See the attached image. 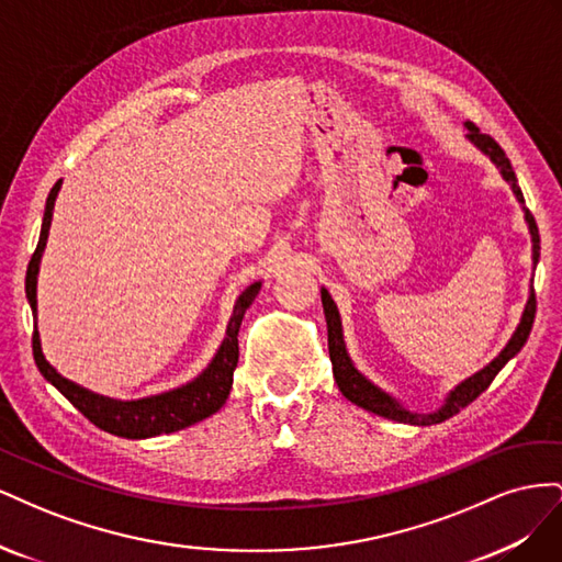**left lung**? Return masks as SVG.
I'll list each match as a JSON object with an SVG mask.
<instances>
[{"label":"left lung","instance_id":"8db88e82","mask_svg":"<svg viewBox=\"0 0 562 562\" xmlns=\"http://www.w3.org/2000/svg\"><path fill=\"white\" fill-rule=\"evenodd\" d=\"M467 128H469V133H467L469 140L475 147H479L481 151H485V155L497 164L504 180L512 184L516 199L520 203H525L522 192H520V187H518V180H516V173H514V168H512V161H508V157L504 155V149L495 143V138H492V135L481 133L479 128H475V124L467 122ZM525 220H527V225H530L532 258H535V265H537L539 262V229H537V223H535L532 213L527 211V209H525ZM321 302H323V312H326V321H328V351H330V361H333V375H335V382H337L339 391H342V394H345V398H349L351 403L361 405V407H366V411L375 413L380 417L396 419V422H407V424H422V427H427V424L446 422V419H450L452 415H457L459 411H462V407H467L471 401L479 398L483 391L492 384V380L497 378V372L522 349V345L527 342V337H530L535 314H537V297H535V291H532L530 300H527V304H525V312H522V318L518 323L514 337L508 339V345L504 347V351L497 356V359L492 361L490 366H485L481 372H475L473 378H469L459 386H454V391H450V396L446 398V403H443V407H440V411H436L431 415H415V413H407L405 407H401L394 398H391L389 394H384V391L378 389L372 382H368L361 375V372L353 368L351 359L347 356V349H345L342 321H339V312H337L335 302L328 295L326 288H321Z\"/></svg>","mask_w":562,"mask_h":562}]
</instances>
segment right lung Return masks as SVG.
<instances>
[{"label": "right lung", "instance_id": "1", "mask_svg": "<svg viewBox=\"0 0 562 562\" xmlns=\"http://www.w3.org/2000/svg\"><path fill=\"white\" fill-rule=\"evenodd\" d=\"M60 190V180L54 184V190L48 192L46 199V211H44V223L40 232V244L32 252L30 265H27V274H25V295L32 307V316L37 321V274H40V260L46 246V236L50 227V217H54V203ZM262 283H252L246 291L239 295L234 304V314L227 323V337L220 345L215 359L211 366L201 372V375L184 384L180 389L166 391V394L159 396H149L140 401H112L105 396H98L93 391H87L83 386L65 380L63 375L50 368L42 353L40 345V333L35 326V333H32V353H35V363L40 368L42 375L54 384L60 394L70 401L77 411L93 422L98 429H103L108 434L122 436V438H149V436H159V434H171L192 427V424L211 417L217 413L220 407L225 405L232 380H234V370L236 363H239V328L246 310L252 304L255 295L260 293Z\"/></svg>", "mask_w": 562, "mask_h": 562}]
</instances>
